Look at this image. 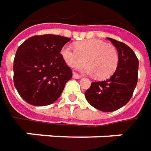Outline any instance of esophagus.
I'll return each mask as SVG.
<instances>
[{
    "mask_svg": "<svg viewBox=\"0 0 151 151\" xmlns=\"http://www.w3.org/2000/svg\"><path fill=\"white\" fill-rule=\"evenodd\" d=\"M81 76L79 75V74H77L76 72H73V78H75V79H79V78H81Z\"/></svg>",
    "mask_w": 151,
    "mask_h": 151,
    "instance_id": "34e87169",
    "label": "esophagus"
}]
</instances>
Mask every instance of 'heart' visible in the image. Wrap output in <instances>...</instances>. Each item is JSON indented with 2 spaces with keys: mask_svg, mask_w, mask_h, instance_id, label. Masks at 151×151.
Returning a JSON list of instances; mask_svg holds the SVG:
<instances>
[{
  "mask_svg": "<svg viewBox=\"0 0 151 151\" xmlns=\"http://www.w3.org/2000/svg\"><path fill=\"white\" fill-rule=\"evenodd\" d=\"M61 55L70 67L84 68L87 73L95 74L100 79L111 76L119 65V54L116 48L99 39H88L76 44V49L65 45Z\"/></svg>",
  "mask_w": 151,
  "mask_h": 151,
  "instance_id": "obj_1",
  "label": "heart"
}]
</instances>
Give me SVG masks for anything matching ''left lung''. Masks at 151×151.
I'll list each match as a JSON object with an SVG mask.
<instances>
[{"label": "left lung", "mask_w": 151, "mask_h": 151, "mask_svg": "<svg viewBox=\"0 0 151 151\" xmlns=\"http://www.w3.org/2000/svg\"><path fill=\"white\" fill-rule=\"evenodd\" d=\"M107 39L116 47L119 65L110 78L91 82L85 92L87 101L103 112H113L126 105L133 96L138 81L139 60L134 52L122 42Z\"/></svg>", "instance_id": "obj_1"}]
</instances>
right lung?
I'll return each instance as SVG.
<instances>
[{
	"label": "right lung",
	"mask_w": 151,
	"mask_h": 151,
	"mask_svg": "<svg viewBox=\"0 0 151 151\" xmlns=\"http://www.w3.org/2000/svg\"><path fill=\"white\" fill-rule=\"evenodd\" d=\"M70 38L35 35L18 47L13 63V81L21 97L33 106H47L60 96L72 70L60 51Z\"/></svg>",
	"instance_id": "obj_1"
}]
</instances>
